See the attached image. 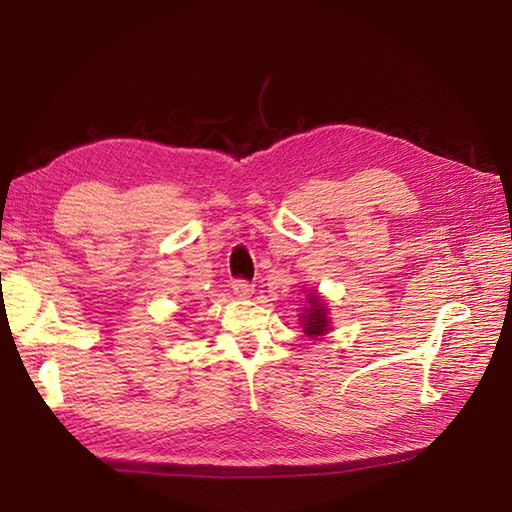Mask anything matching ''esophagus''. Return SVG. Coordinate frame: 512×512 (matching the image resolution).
Listing matches in <instances>:
<instances>
[{
  "label": "esophagus",
  "instance_id": "34e87169",
  "mask_svg": "<svg viewBox=\"0 0 512 512\" xmlns=\"http://www.w3.org/2000/svg\"><path fill=\"white\" fill-rule=\"evenodd\" d=\"M253 290H255V286L248 284L246 279H235L233 281V292H235V297H239V299H248L250 295H253Z\"/></svg>",
  "mask_w": 512,
  "mask_h": 512
}]
</instances>
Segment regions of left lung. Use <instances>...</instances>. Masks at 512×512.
<instances>
[{
	"label": "left lung",
	"instance_id": "left-lung-1",
	"mask_svg": "<svg viewBox=\"0 0 512 512\" xmlns=\"http://www.w3.org/2000/svg\"><path fill=\"white\" fill-rule=\"evenodd\" d=\"M301 325H303V332H306L308 336H312V339L328 334V330H330L328 303H325L314 290H310L308 306L303 308Z\"/></svg>",
	"mask_w": 512,
	"mask_h": 512
}]
</instances>
